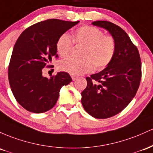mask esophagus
<instances>
[{
	"instance_id": "1",
	"label": "esophagus",
	"mask_w": 153,
	"mask_h": 153,
	"mask_svg": "<svg viewBox=\"0 0 153 153\" xmlns=\"http://www.w3.org/2000/svg\"><path fill=\"white\" fill-rule=\"evenodd\" d=\"M71 78H72V80H73V81H75V80L77 79V78H78V77L76 76H71Z\"/></svg>"
}]
</instances>
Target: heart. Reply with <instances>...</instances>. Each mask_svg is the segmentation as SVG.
I'll list each match as a JSON object with an SVG mask.
<instances>
[{"mask_svg":"<svg viewBox=\"0 0 153 153\" xmlns=\"http://www.w3.org/2000/svg\"><path fill=\"white\" fill-rule=\"evenodd\" d=\"M83 45L81 59L68 58L61 61L59 68L71 75H81L90 72L94 66L97 70L110 64L116 52V42L111 36L105 35L100 29L85 25L74 32L73 39L68 34H63L56 43L58 53L62 58L67 57L73 47V40Z\"/></svg>","mask_w":153,"mask_h":153,"instance_id":"b5f03b06","label":"heart"}]
</instances>
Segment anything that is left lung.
Segmentation results:
<instances>
[{
  "label": "left lung",
  "instance_id": "8db88e82",
  "mask_svg": "<svg viewBox=\"0 0 153 153\" xmlns=\"http://www.w3.org/2000/svg\"><path fill=\"white\" fill-rule=\"evenodd\" d=\"M92 25L103 28L116 42L112 61L102 71L87 77V87L82 92L84 109L95 118L112 117L132 100L141 80V59L136 46L120 27L107 21Z\"/></svg>",
  "mask_w": 153,
  "mask_h": 153
}]
</instances>
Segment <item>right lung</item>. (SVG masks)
I'll return each instance as SVG.
<instances>
[{"instance_id":"obj_1","label":"right lung","mask_w":153,"mask_h":153,"mask_svg":"<svg viewBox=\"0 0 153 153\" xmlns=\"http://www.w3.org/2000/svg\"><path fill=\"white\" fill-rule=\"evenodd\" d=\"M79 22L48 19L28 27L19 37L8 66V81L16 101L27 111L40 114L51 110L61 87L72 81L63 71L45 77L42 68L58 57V38Z\"/></svg>"}]
</instances>
